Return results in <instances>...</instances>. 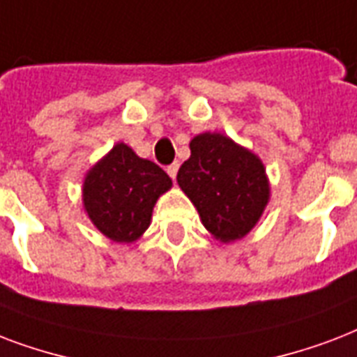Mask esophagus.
<instances>
[{
	"label": "esophagus",
	"mask_w": 357,
	"mask_h": 357,
	"mask_svg": "<svg viewBox=\"0 0 357 357\" xmlns=\"http://www.w3.org/2000/svg\"><path fill=\"white\" fill-rule=\"evenodd\" d=\"M176 171H178V162H173L171 165H167V173H169L171 178H175Z\"/></svg>",
	"instance_id": "34e87169"
}]
</instances>
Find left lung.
<instances>
[{
    "label": "left lung",
    "instance_id": "left-lung-1",
    "mask_svg": "<svg viewBox=\"0 0 357 357\" xmlns=\"http://www.w3.org/2000/svg\"><path fill=\"white\" fill-rule=\"evenodd\" d=\"M176 181L192 199L201 222L222 242L250 233L270 197L264 165L255 154L222 134H201Z\"/></svg>",
    "mask_w": 357,
    "mask_h": 357
}]
</instances>
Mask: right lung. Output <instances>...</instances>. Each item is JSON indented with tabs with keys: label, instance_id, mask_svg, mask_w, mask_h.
Here are the masks:
<instances>
[{
	"label": "right lung",
	"instance_id": "1",
	"mask_svg": "<svg viewBox=\"0 0 357 357\" xmlns=\"http://www.w3.org/2000/svg\"><path fill=\"white\" fill-rule=\"evenodd\" d=\"M169 188V175L160 165L117 143L85 176L84 204L102 234L134 242L147 231L156 199Z\"/></svg>",
	"mask_w": 357,
	"mask_h": 357
}]
</instances>
